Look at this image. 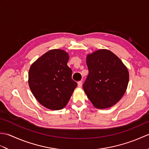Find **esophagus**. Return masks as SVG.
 <instances>
[{"mask_svg":"<svg viewBox=\"0 0 149 149\" xmlns=\"http://www.w3.org/2000/svg\"><path fill=\"white\" fill-rule=\"evenodd\" d=\"M77 86L79 88L82 87V81H79L77 83Z\"/></svg>","mask_w":149,"mask_h":149,"instance_id":"1","label":"esophagus"}]
</instances>
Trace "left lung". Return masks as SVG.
<instances>
[{
	"label": "left lung",
	"mask_w": 149,
	"mask_h": 149,
	"mask_svg": "<svg viewBox=\"0 0 149 149\" xmlns=\"http://www.w3.org/2000/svg\"><path fill=\"white\" fill-rule=\"evenodd\" d=\"M88 75L83 89L98 109L111 107L121 99L129 83L127 67L115 54L100 49L86 57Z\"/></svg>",
	"instance_id": "1"
}]
</instances>
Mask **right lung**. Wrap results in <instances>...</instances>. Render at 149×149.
<instances>
[{"instance_id":"obj_1","label":"right lung","mask_w":149,"mask_h":149,"mask_svg":"<svg viewBox=\"0 0 149 149\" xmlns=\"http://www.w3.org/2000/svg\"><path fill=\"white\" fill-rule=\"evenodd\" d=\"M68 54L53 49L44 54L31 66L29 85L36 99L44 107L59 110L66 106L77 87L67 63Z\"/></svg>"}]
</instances>
